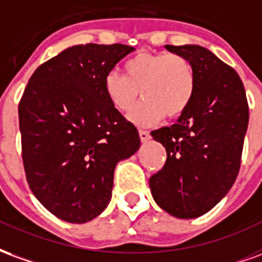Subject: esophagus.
<instances>
[{
    "mask_svg": "<svg viewBox=\"0 0 262 262\" xmlns=\"http://www.w3.org/2000/svg\"><path fill=\"white\" fill-rule=\"evenodd\" d=\"M139 138L142 142H146V141H149L150 135L148 131H145V129H139Z\"/></svg>",
    "mask_w": 262,
    "mask_h": 262,
    "instance_id": "1",
    "label": "esophagus"
}]
</instances>
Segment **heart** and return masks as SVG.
Instances as JSON below:
<instances>
[{
	"mask_svg": "<svg viewBox=\"0 0 262 262\" xmlns=\"http://www.w3.org/2000/svg\"><path fill=\"white\" fill-rule=\"evenodd\" d=\"M124 74L112 71L104 76L103 89L117 112L133 110L139 95L145 100L133 114L142 125L162 118H177L191 104L195 93V72L184 55L138 53L123 67Z\"/></svg>",
	"mask_w": 262,
	"mask_h": 262,
	"instance_id": "obj_1",
	"label": "heart"
}]
</instances>
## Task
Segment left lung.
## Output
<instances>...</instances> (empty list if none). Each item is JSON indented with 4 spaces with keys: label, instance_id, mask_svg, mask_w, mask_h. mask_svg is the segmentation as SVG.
I'll list each match as a JSON object with an SVG mask.
<instances>
[{
    "label": "left lung",
    "instance_id": "obj_1",
    "mask_svg": "<svg viewBox=\"0 0 262 262\" xmlns=\"http://www.w3.org/2000/svg\"><path fill=\"white\" fill-rule=\"evenodd\" d=\"M166 49L191 62L195 93L177 123L150 133L166 148L167 159L150 176L149 186L162 209L191 219L215 207L237 177L249 103L237 72L205 47Z\"/></svg>",
    "mask_w": 262,
    "mask_h": 262
}]
</instances>
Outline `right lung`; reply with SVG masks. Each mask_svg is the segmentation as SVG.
Returning <instances> with one entry per match:
<instances>
[{"instance_id": "right-lung-1", "label": "right lung", "mask_w": 262, "mask_h": 262, "mask_svg": "<svg viewBox=\"0 0 262 262\" xmlns=\"http://www.w3.org/2000/svg\"><path fill=\"white\" fill-rule=\"evenodd\" d=\"M135 49L72 46L30 76L19 102L22 160L30 190L62 221L85 223L112 196L118 160L141 145L137 127L108 102L104 76Z\"/></svg>"}]
</instances>
